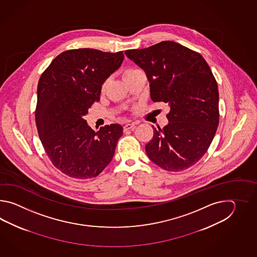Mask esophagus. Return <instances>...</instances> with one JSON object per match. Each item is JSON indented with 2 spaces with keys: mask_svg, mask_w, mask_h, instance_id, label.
I'll list each match as a JSON object with an SVG mask.
<instances>
[{
  "mask_svg": "<svg viewBox=\"0 0 257 257\" xmlns=\"http://www.w3.org/2000/svg\"><path fill=\"white\" fill-rule=\"evenodd\" d=\"M136 125V123H131V124L128 123V124H126L123 128H124V131H133Z\"/></svg>",
  "mask_w": 257,
  "mask_h": 257,
  "instance_id": "34e87169",
  "label": "esophagus"
}]
</instances>
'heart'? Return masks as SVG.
<instances>
[{
    "mask_svg": "<svg viewBox=\"0 0 257 257\" xmlns=\"http://www.w3.org/2000/svg\"><path fill=\"white\" fill-rule=\"evenodd\" d=\"M138 70V69H127L126 71H124V73H123V76L124 78H126V76H128L130 74H131L132 72H134V71ZM105 86H106V82H104L103 84H102V91H104V89H105Z\"/></svg>",
    "mask_w": 257,
    "mask_h": 257,
    "instance_id": "obj_1",
    "label": "heart"
}]
</instances>
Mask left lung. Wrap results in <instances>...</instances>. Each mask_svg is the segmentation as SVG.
I'll return each mask as SVG.
<instances>
[{
	"mask_svg": "<svg viewBox=\"0 0 257 257\" xmlns=\"http://www.w3.org/2000/svg\"><path fill=\"white\" fill-rule=\"evenodd\" d=\"M146 72L153 102L169 104V123L153 127L150 160L169 172L191 167L208 151L218 126V84L207 61L174 41L125 51Z\"/></svg>",
	"mask_w": 257,
	"mask_h": 257,
	"instance_id": "left-lung-1",
	"label": "left lung"
}]
</instances>
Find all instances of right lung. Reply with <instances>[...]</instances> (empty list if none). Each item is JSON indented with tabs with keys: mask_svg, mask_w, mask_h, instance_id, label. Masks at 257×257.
<instances>
[{
	"mask_svg": "<svg viewBox=\"0 0 257 257\" xmlns=\"http://www.w3.org/2000/svg\"><path fill=\"white\" fill-rule=\"evenodd\" d=\"M123 60V51L70 49L58 55L40 77L36 124L45 152L61 173L93 178L113 158L122 126L106 125L95 132L83 117Z\"/></svg>",
	"mask_w": 257,
	"mask_h": 257,
	"instance_id": "1",
	"label": "right lung"
}]
</instances>
